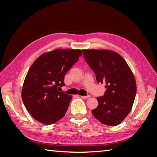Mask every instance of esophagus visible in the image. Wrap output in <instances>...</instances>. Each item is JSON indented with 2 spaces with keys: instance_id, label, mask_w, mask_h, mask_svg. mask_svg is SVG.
Wrapping results in <instances>:
<instances>
[{
  "instance_id": "esophagus-1",
  "label": "esophagus",
  "mask_w": 157,
  "mask_h": 157,
  "mask_svg": "<svg viewBox=\"0 0 157 157\" xmlns=\"http://www.w3.org/2000/svg\"><path fill=\"white\" fill-rule=\"evenodd\" d=\"M80 97H81L82 98H83V99H87V98H89L90 97V95H88V96H80Z\"/></svg>"
}]
</instances>
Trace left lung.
I'll return each mask as SVG.
<instances>
[{"label":"left lung","mask_w":157,"mask_h":157,"mask_svg":"<svg viewBox=\"0 0 157 157\" xmlns=\"http://www.w3.org/2000/svg\"><path fill=\"white\" fill-rule=\"evenodd\" d=\"M84 59L96 73V80L105 82V96L97 98L94 117L107 126L119 124L130 113L136 94V82L126 61L109 50L84 49Z\"/></svg>","instance_id":"1"}]
</instances>
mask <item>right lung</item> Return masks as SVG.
Listing matches in <instances>:
<instances>
[{
  "mask_svg": "<svg viewBox=\"0 0 157 157\" xmlns=\"http://www.w3.org/2000/svg\"><path fill=\"white\" fill-rule=\"evenodd\" d=\"M82 55L79 49L58 48L42 54L31 65L21 98L35 120L49 125L64 117L72 96L59 90L65 86V75Z\"/></svg>",
  "mask_w": 157,
  "mask_h": 157,
  "instance_id": "right-lung-1",
  "label": "right lung"
}]
</instances>
